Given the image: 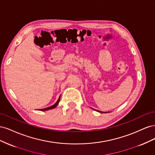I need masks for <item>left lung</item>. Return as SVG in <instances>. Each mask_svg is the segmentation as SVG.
I'll list each match as a JSON object with an SVG mask.
<instances>
[{"instance_id": "1", "label": "left lung", "mask_w": 155, "mask_h": 155, "mask_svg": "<svg viewBox=\"0 0 155 155\" xmlns=\"http://www.w3.org/2000/svg\"><path fill=\"white\" fill-rule=\"evenodd\" d=\"M97 112H101V113H104V112H101V111H99V110H97Z\"/></svg>"}]
</instances>
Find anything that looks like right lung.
<instances>
[{
  "mask_svg": "<svg viewBox=\"0 0 155 155\" xmlns=\"http://www.w3.org/2000/svg\"><path fill=\"white\" fill-rule=\"evenodd\" d=\"M59 101H60V97H59V99H58V100L57 101V102H56L55 104L54 105H52V106H50V107H47V108H45V109H41L40 110H43V111H45V110H49V109H54V108H55V107H57V105H58V104H59Z\"/></svg>",
  "mask_w": 155,
  "mask_h": 155,
  "instance_id": "right-lung-1",
  "label": "right lung"
}]
</instances>
